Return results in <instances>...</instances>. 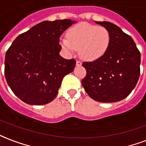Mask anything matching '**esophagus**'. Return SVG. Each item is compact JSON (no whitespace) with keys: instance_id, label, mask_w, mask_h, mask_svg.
Instances as JSON below:
<instances>
[{"instance_id":"obj_1","label":"esophagus","mask_w":146,"mask_h":146,"mask_svg":"<svg viewBox=\"0 0 146 146\" xmlns=\"http://www.w3.org/2000/svg\"><path fill=\"white\" fill-rule=\"evenodd\" d=\"M76 65L78 66H82V63L80 61V60H77L76 61Z\"/></svg>"}]
</instances>
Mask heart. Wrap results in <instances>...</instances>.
Returning a JSON list of instances; mask_svg holds the SVG:
<instances>
[{
    "label": "heart",
    "instance_id": "heart-1",
    "mask_svg": "<svg viewBox=\"0 0 146 146\" xmlns=\"http://www.w3.org/2000/svg\"><path fill=\"white\" fill-rule=\"evenodd\" d=\"M60 42L68 52L80 50L82 59L92 61L107 52L111 43V34L103 26L80 23L70 29L67 38H61Z\"/></svg>",
    "mask_w": 146,
    "mask_h": 146
}]
</instances>
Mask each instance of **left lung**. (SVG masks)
I'll list each match as a JSON object with an SVG mask.
<instances>
[{
    "mask_svg": "<svg viewBox=\"0 0 146 146\" xmlns=\"http://www.w3.org/2000/svg\"><path fill=\"white\" fill-rule=\"evenodd\" d=\"M111 34L107 52L92 62L82 64L87 74L82 85L95 101L119 102L131 93L140 75L141 55L129 35L110 22H97Z\"/></svg>",
    "mask_w": 146,
    "mask_h": 146,
    "instance_id": "obj_1",
    "label": "left lung"
}]
</instances>
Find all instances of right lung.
<instances>
[{
  "label": "right lung",
  "instance_id": "1",
  "mask_svg": "<svg viewBox=\"0 0 146 146\" xmlns=\"http://www.w3.org/2000/svg\"><path fill=\"white\" fill-rule=\"evenodd\" d=\"M76 22L43 21L18 35L5 56L4 74L13 92L26 104L42 105L58 94L63 78L73 72L74 59L60 55V38Z\"/></svg>",
  "mask_w": 146,
  "mask_h": 146
}]
</instances>
